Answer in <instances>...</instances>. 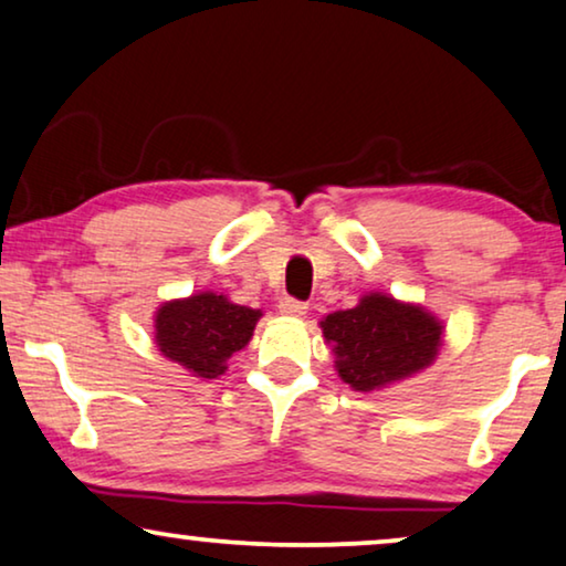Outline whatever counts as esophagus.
Returning a JSON list of instances; mask_svg holds the SVG:
<instances>
[{"label": "esophagus", "mask_w": 566, "mask_h": 566, "mask_svg": "<svg viewBox=\"0 0 566 566\" xmlns=\"http://www.w3.org/2000/svg\"><path fill=\"white\" fill-rule=\"evenodd\" d=\"M277 308H281V312L289 314V316H304L308 306L304 304V301L285 296V298H281V304H277Z\"/></svg>", "instance_id": "obj_1"}]
</instances>
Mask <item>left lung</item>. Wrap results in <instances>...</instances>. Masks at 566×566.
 <instances>
[{"label":"left lung","instance_id":"1","mask_svg":"<svg viewBox=\"0 0 566 566\" xmlns=\"http://www.w3.org/2000/svg\"><path fill=\"white\" fill-rule=\"evenodd\" d=\"M337 355V374L358 391H370L412 376L436 358L443 327L420 306L370 293L347 312L322 322Z\"/></svg>","mask_w":566,"mask_h":566}]
</instances>
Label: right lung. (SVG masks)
I'll use <instances>...</instances> for the list:
<instances>
[{"instance_id": "add662e5", "label": "right lung", "mask_w": 566, "mask_h": 566, "mask_svg": "<svg viewBox=\"0 0 566 566\" xmlns=\"http://www.w3.org/2000/svg\"><path fill=\"white\" fill-rule=\"evenodd\" d=\"M258 308L231 304L216 293L169 301L157 312V345L165 358L180 363L200 378H216L227 360L250 343Z\"/></svg>"}]
</instances>
